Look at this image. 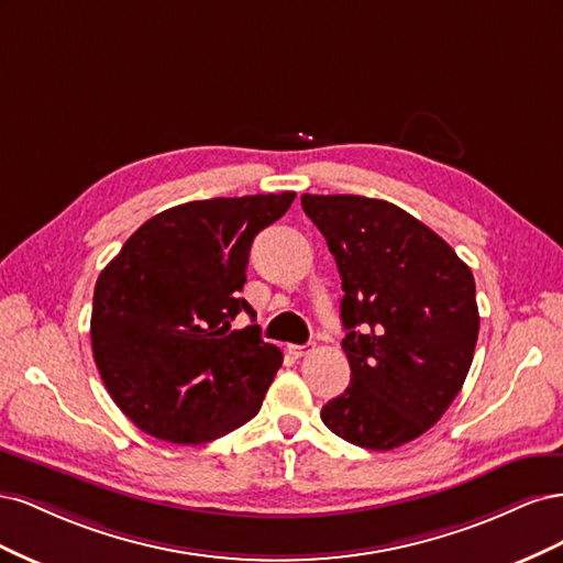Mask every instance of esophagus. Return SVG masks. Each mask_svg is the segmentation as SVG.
Returning <instances> with one entry per match:
<instances>
[{"mask_svg":"<svg viewBox=\"0 0 563 563\" xmlns=\"http://www.w3.org/2000/svg\"><path fill=\"white\" fill-rule=\"evenodd\" d=\"M288 352H291L294 356H305V354L312 352V345L310 343L308 345H291V347H288Z\"/></svg>","mask_w":563,"mask_h":563,"instance_id":"34e87169","label":"esophagus"}]
</instances>
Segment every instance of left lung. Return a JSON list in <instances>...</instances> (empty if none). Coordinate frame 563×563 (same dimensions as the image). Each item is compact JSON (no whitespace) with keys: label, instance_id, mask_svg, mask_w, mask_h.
<instances>
[{"label":"left lung","instance_id":"8db88e82","mask_svg":"<svg viewBox=\"0 0 563 563\" xmlns=\"http://www.w3.org/2000/svg\"><path fill=\"white\" fill-rule=\"evenodd\" d=\"M343 279L350 387L321 408L340 439L391 451L428 432L463 387L479 335L472 269L395 203L302 195Z\"/></svg>","mask_w":563,"mask_h":563}]
</instances>
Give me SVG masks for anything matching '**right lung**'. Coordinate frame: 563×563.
I'll return each mask as SVG.
<instances>
[{"mask_svg":"<svg viewBox=\"0 0 563 563\" xmlns=\"http://www.w3.org/2000/svg\"><path fill=\"white\" fill-rule=\"evenodd\" d=\"M296 192L187 201L135 230L93 291L91 347L110 397L143 432L199 446L261 411L282 366L261 329H232L253 236Z\"/></svg>","mask_w":563,"mask_h":563,"instance_id":"right-lung-1","label":"right lung"}]
</instances>
